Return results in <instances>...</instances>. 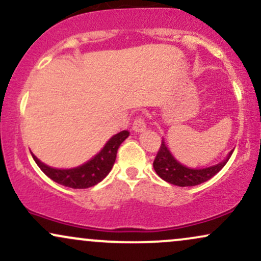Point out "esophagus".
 <instances>
[{"label": "esophagus", "mask_w": 261, "mask_h": 261, "mask_svg": "<svg viewBox=\"0 0 261 261\" xmlns=\"http://www.w3.org/2000/svg\"><path fill=\"white\" fill-rule=\"evenodd\" d=\"M145 128H146V122L142 118H141V116L135 119L134 124H133V130L135 131V133H141V131H143Z\"/></svg>", "instance_id": "obj_1"}]
</instances>
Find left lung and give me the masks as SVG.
Here are the masks:
<instances>
[{"instance_id":"left-lung-1","label":"left lung","mask_w":261,"mask_h":261,"mask_svg":"<svg viewBox=\"0 0 261 261\" xmlns=\"http://www.w3.org/2000/svg\"><path fill=\"white\" fill-rule=\"evenodd\" d=\"M232 153L233 151H230L226 160L216 166L201 169L188 168L173 157L167 143L164 142V140H162L160 151L153 161V168L163 180L168 181L170 184L176 185V187H194V185L207 181L212 176L216 175L226 166Z\"/></svg>"}]
</instances>
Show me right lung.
<instances>
[{"instance_id":"add662e5","label":"right lung","mask_w":261,"mask_h":261,"mask_svg":"<svg viewBox=\"0 0 261 261\" xmlns=\"http://www.w3.org/2000/svg\"><path fill=\"white\" fill-rule=\"evenodd\" d=\"M128 137V131L124 130L114 136L106 143L101 151L91 161L72 169H56L46 166L32 153L35 163L50 179L59 184L72 189H87L94 187L103 180L112 170L116 160V152L120 145Z\"/></svg>"}]
</instances>
